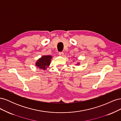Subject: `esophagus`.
Here are the masks:
<instances>
[{
	"instance_id": "esophagus-1",
	"label": "esophagus",
	"mask_w": 121,
	"mask_h": 121,
	"mask_svg": "<svg viewBox=\"0 0 121 121\" xmlns=\"http://www.w3.org/2000/svg\"><path fill=\"white\" fill-rule=\"evenodd\" d=\"M58 55L60 56H64V52H60L58 53Z\"/></svg>"
}]
</instances>
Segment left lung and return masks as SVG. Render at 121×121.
Returning a JSON list of instances; mask_svg holds the SVG:
<instances>
[{
    "label": "left lung",
    "instance_id": "left-lung-1",
    "mask_svg": "<svg viewBox=\"0 0 121 121\" xmlns=\"http://www.w3.org/2000/svg\"><path fill=\"white\" fill-rule=\"evenodd\" d=\"M77 65H79V63H77Z\"/></svg>",
    "mask_w": 121,
    "mask_h": 121
}]
</instances>
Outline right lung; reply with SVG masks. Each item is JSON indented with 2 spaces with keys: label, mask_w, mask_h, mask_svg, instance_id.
Segmentation results:
<instances>
[{
  "label": "right lung",
  "mask_w": 121,
  "mask_h": 121,
  "mask_svg": "<svg viewBox=\"0 0 121 121\" xmlns=\"http://www.w3.org/2000/svg\"><path fill=\"white\" fill-rule=\"evenodd\" d=\"M52 58V56H43L37 60L35 65L39 69L45 70L50 65Z\"/></svg>",
  "instance_id": "obj_1"
}]
</instances>
